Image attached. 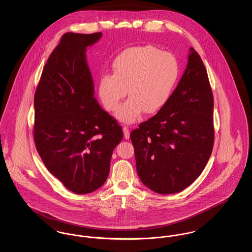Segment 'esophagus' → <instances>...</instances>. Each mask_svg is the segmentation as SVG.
Here are the masks:
<instances>
[{"instance_id": "obj_1", "label": "esophagus", "mask_w": 252, "mask_h": 252, "mask_svg": "<svg viewBox=\"0 0 252 252\" xmlns=\"http://www.w3.org/2000/svg\"><path fill=\"white\" fill-rule=\"evenodd\" d=\"M123 131H124V137L126 138V139H129V129H128V127L127 126H124L123 127Z\"/></svg>"}]
</instances>
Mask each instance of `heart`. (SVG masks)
Masks as SVG:
<instances>
[{"mask_svg": "<svg viewBox=\"0 0 252 252\" xmlns=\"http://www.w3.org/2000/svg\"><path fill=\"white\" fill-rule=\"evenodd\" d=\"M112 72L101 77L98 94L105 108L115 111L128 93L116 113L126 124L139 120L144 112L153 114L163 108L180 75L175 57L152 45L126 49L113 61Z\"/></svg>", "mask_w": 252, "mask_h": 252, "instance_id": "b5f03b06", "label": "heart"}]
</instances>
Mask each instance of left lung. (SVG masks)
<instances>
[{"label": "left lung", "mask_w": 252, "mask_h": 252, "mask_svg": "<svg viewBox=\"0 0 252 252\" xmlns=\"http://www.w3.org/2000/svg\"><path fill=\"white\" fill-rule=\"evenodd\" d=\"M214 97L199 55L187 67L166 105L130 133L137 173L160 194L180 192L202 173L214 146Z\"/></svg>", "instance_id": "1"}]
</instances>
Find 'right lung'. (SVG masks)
Masks as SVG:
<instances>
[{
  "instance_id": "add662e5",
  "label": "right lung",
  "mask_w": 252,
  "mask_h": 252,
  "mask_svg": "<svg viewBox=\"0 0 252 252\" xmlns=\"http://www.w3.org/2000/svg\"><path fill=\"white\" fill-rule=\"evenodd\" d=\"M102 36L64 34L43 68L34 98V140L49 172L70 191L100 188L123 130L94 97L86 51Z\"/></svg>"
}]
</instances>
